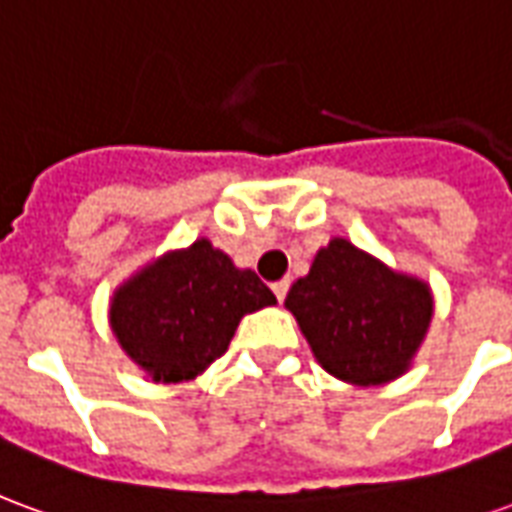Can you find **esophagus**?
<instances>
[{"mask_svg": "<svg viewBox=\"0 0 512 512\" xmlns=\"http://www.w3.org/2000/svg\"><path fill=\"white\" fill-rule=\"evenodd\" d=\"M288 288H290V279H279V282H274V285H271V290H274V296H277L279 301H285V296H288Z\"/></svg>", "mask_w": 512, "mask_h": 512, "instance_id": "34e87169", "label": "esophagus"}]
</instances>
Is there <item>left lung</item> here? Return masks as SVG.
<instances>
[{"instance_id":"obj_1","label":"left lung","mask_w":512,"mask_h":512,"mask_svg":"<svg viewBox=\"0 0 512 512\" xmlns=\"http://www.w3.org/2000/svg\"><path fill=\"white\" fill-rule=\"evenodd\" d=\"M285 307L299 321L318 365L345 384L378 386L406 373L428 334V282L332 238L293 282Z\"/></svg>"}]
</instances>
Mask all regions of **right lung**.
Segmentation results:
<instances>
[{"label":"right lung","mask_w":512,"mask_h":512,"mask_svg":"<svg viewBox=\"0 0 512 512\" xmlns=\"http://www.w3.org/2000/svg\"><path fill=\"white\" fill-rule=\"evenodd\" d=\"M277 304L249 268H235L208 238L167 252L112 296L117 343L153 381H191L227 351L244 315Z\"/></svg>","instance_id":"obj_1"}]
</instances>
